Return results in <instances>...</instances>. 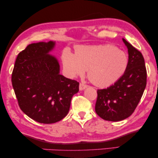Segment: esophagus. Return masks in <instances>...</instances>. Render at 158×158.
<instances>
[{
    "instance_id": "esophagus-1",
    "label": "esophagus",
    "mask_w": 158,
    "mask_h": 158,
    "mask_svg": "<svg viewBox=\"0 0 158 158\" xmlns=\"http://www.w3.org/2000/svg\"><path fill=\"white\" fill-rule=\"evenodd\" d=\"M87 87V85L83 84V83H80V85H79V89H80V90H83V89H85Z\"/></svg>"
}]
</instances>
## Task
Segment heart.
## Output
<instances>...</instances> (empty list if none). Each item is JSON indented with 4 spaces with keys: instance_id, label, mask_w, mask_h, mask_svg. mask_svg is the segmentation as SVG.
I'll return each mask as SVG.
<instances>
[{
    "instance_id": "1",
    "label": "heart",
    "mask_w": 158,
    "mask_h": 158,
    "mask_svg": "<svg viewBox=\"0 0 158 158\" xmlns=\"http://www.w3.org/2000/svg\"><path fill=\"white\" fill-rule=\"evenodd\" d=\"M64 69L70 77L82 76L87 71V76L96 86H110L124 74L128 57L122 50L113 45L80 46L76 55L70 51L63 54Z\"/></svg>"
}]
</instances>
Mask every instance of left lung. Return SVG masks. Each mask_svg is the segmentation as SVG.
<instances>
[{
	"label": "left lung",
	"mask_w": 158,
	"mask_h": 158,
	"mask_svg": "<svg viewBox=\"0 0 158 158\" xmlns=\"http://www.w3.org/2000/svg\"><path fill=\"white\" fill-rule=\"evenodd\" d=\"M128 53L124 74L107 88L98 89L95 111L106 121H119L132 114L146 86L147 71L141 53L122 39Z\"/></svg>",
	"instance_id": "left-lung-1"
}]
</instances>
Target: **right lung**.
I'll use <instances>...</instances> for the list:
<instances>
[{
  "label": "right lung",
  "instance_id": "obj_1",
  "mask_svg": "<svg viewBox=\"0 0 158 158\" xmlns=\"http://www.w3.org/2000/svg\"><path fill=\"white\" fill-rule=\"evenodd\" d=\"M55 42L29 44L19 53L12 74V84L21 110L31 119L53 123L69 111L79 82L60 74L59 60L49 54Z\"/></svg>",
  "mask_w": 158,
  "mask_h": 158
}]
</instances>
